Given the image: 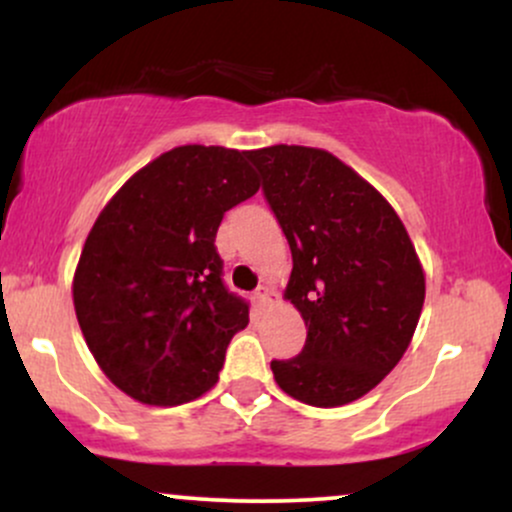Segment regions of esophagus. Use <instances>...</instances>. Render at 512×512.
<instances>
[{"instance_id": "1", "label": "esophagus", "mask_w": 512, "mask_h": 512, "mask_svg": "<svg viewBox=\"0 0 512 512\" xmlns=\"http://www.w3.org/2000/svg\"><path fill=\"white\" fill-rule=\"evenodd\" d=\"M276 301V293L274 291H269L267 286H262L260 291L255 293V303H257V308H267L269 303H274Z\"/></svg>"}]
</instances>
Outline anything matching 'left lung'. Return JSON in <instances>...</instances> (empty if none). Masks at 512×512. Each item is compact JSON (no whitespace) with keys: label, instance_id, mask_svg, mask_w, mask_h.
I'll return each instance as SVG.
<instances>
[{"label":"left lung","instance_id":"left-lung-1","mask_svg":"<svg viewBox=\"0 0 512 512\" xmlns=\"http://www.w3.org/2000/svg\"><path fill=\"white\" fill-rule=\"evenodd\" d=\"M264 197L289 240L284 298L308 327L303 351L272 361L276 385L310 407L368 395L409 349L426 274L392 204L325 149L250 151Z\"/></svg>","mask_w":512,"mask_h":512}]
</instances>
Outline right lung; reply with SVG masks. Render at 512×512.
I'll use <instances>...</instances> for the list:
<instances>
[{"label": "right lung", "mask_w": 512, "mask_h": 512, "mask_svg": "<svg viewBox=\"0 0 512 512\" xmlns=\"http://www.w3.org/2000/svg\"><path fill=\"white\" fill-rule=\"evenodd\" d=\"M257 190L250 151L185 144L139 168L98 214L76 264L74 310L125 395L175 407L216 385L250 313L223 286L214 238L223 214Z\"/></svg>", "instance_id": "1"}]
</instances>
